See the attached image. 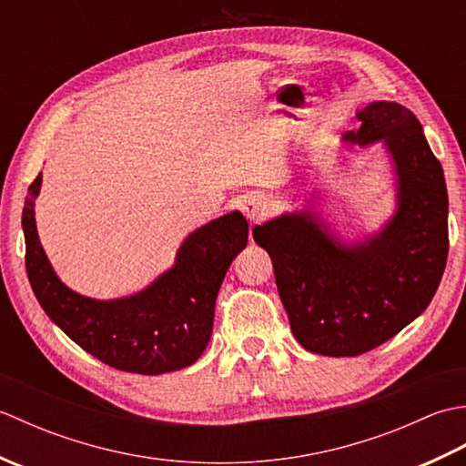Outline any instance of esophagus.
<instances>
[{
	"instance_id": "1",
	"label": "esophagus",
	"mask_w": 466,
	"mask_h": 466,
	"mask_svg": "<svg viewBox=\"0 0 466 466\" xmlns=\"http://www.w3.org/2000/svg\"><path fill=\"white\" fill-rule=\"evenodd\" d=\"M268 210H270V202H268V198H266L264 194L254 192V194L244 196L242 212H244L246 218H248L250 222L264 220V218L268 216Z\"/></svg>"
}]
</instances>
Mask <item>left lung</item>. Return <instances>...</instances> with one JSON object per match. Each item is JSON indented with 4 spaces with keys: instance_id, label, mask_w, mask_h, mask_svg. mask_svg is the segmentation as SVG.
<instances>
[{
    "instance_id": "obj_1",
    "label": "left lung",
    "mask_w": 466,
    "mask_h": 466,
    "mask_svg": "<svg viewBox=\"0 0 466 466\" xmlns=\"http://www.w3.org/2000/svg\"><path fill=\"white\" fill-rule=\"evenodd\" d=\"M356 116L362 124L342 144L380 142L390 166L394 210L379 230L340 234L314 192L302 208L252 230L272 258L294 339L309 352L336 359L369 352L419 319L449 254L447 182L417 116L386 100ZM340 164L349 166V157Z\"/></svg>"
}]
</instances>
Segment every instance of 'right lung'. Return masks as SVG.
Masks as SVG:
<instances>
[{"label":"right lung","mask_w":466,"mask_h":466,"mask_svg":"<svg viewBox=\"0 0 466 466\" xmlns=\"http://www.w3.org/2000/svg\"><path fill=\"white\" fill-rule=\"evenodd\" d=\"M39 190L42 174L27 187L22 228L27 279L49 320L117 370L154 376L200 359L212 336L218 290L248 244L242 212H228L187 234L170 268L142 290L100 300L66 286L47 260L34 210Z\"/></svg>","instance_id":"add662e5"}]
</instances>
